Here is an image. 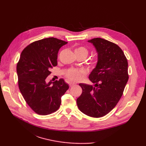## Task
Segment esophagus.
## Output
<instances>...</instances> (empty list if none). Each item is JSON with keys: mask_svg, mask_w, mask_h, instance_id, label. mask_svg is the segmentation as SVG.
<instances>
[{"mask_svg": "<svg viewBox=\"0 0 146 146\" xmlns=\"http://www.w3.org/2000/svg\"><path fill=\"white\" fill-rule=\"evenodd\" d=\"M75 85H76L75 83H70V86H73Z\"/></svg>", "mask_w": 146, "mask_h": 146, "instance_id": "34e87169", "label": "esophagus"}]
</instances>
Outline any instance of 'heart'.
<instances>
[{
  "label": "heart",
  "instance_id": "heart-1",
  "mask_svg": "<svg viewBox=\"0 0 146 146\" xmlns=\"http://www.w3.org/2000/svg\"><path fill=\"white\" fill-rule=\"evenodd\" d=\"M75 54L83 56L86 58L88 54V51L86 48L80 46V47L77 48L75 49ZM84 75L85 72L83 70L73 69V68H71L66 73V76L68 78L73 82L80 81Z\"/></svg>",
  "mask_w": 146,
  "mask_h": 146
}]
</instances>
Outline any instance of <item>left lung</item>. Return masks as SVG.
<instances>
[{
    "mask_svg": "<svg viewBox=\"0 0 146 146\" xmlns=\"http://www.w3.org/2000/svg\"><path fill=\"white\" fill-rule=\"evenodd\" d=\"M88 42L98 54L97 64L88 77L95 85L80 83L82 94L76 104L83 113L98 118L109 113L120 100L129 80L128 63L123 51L115 43L98 38Z\"/></svg>",
    "mask_w": 146,
    "mask_h": 146,
    "instance_id": "1",
    "label": "left lung"
}]
</instances>
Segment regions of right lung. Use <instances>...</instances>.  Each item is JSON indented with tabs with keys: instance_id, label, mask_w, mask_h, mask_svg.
<instances>
[{
	"instance_id": "obj_1",
	"label": "right lung",
	"mask_w": 146,
	"mask_h": 146,
	"mask_svg": "<svg viewBox=\"0 0 146 146\" xmlns=\"http://www.w3.org/2000/svg\"><path fill=\"white\" fill-rule=\"evenodd\" d=\"M67 42L48 38L33 42L21 52L17 64L18 84L26 103L36 113L49 115L60 107L61 97L69 88L63 78L46 82L57 65L58 52Z\"/></svg>"
}]
</instances>
